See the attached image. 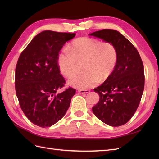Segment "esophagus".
<instances>
[{
    "label": "esophagus",
    "mask_w": 159,
    "mask_h": 159,
    "mask_svg": "<svg viewBox=\"0 0 159 159\" xmlns=\"http://www.w3.org/2000/svg\"><path fill=\"white\" fill-rule=\"evenodd\" d=\"M78 92L80 93H82V94H84V93H89V90H88V89H79L78 90Z\"/></svg>",
    "instance_id": "34e87169"
}]
</instances>
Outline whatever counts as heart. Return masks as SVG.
Instances as JSON below:
<instances>
[{"mask_svg":"<svg viewBox=\"0 0 159 159\" xmlns=\"http://www.w3.org/2000/svg\"><path fill=\"white\" fill-rule=\"evenodd\" d=\"M117 51L110 42L95 38L83 37L74 40L68 50L62 51L57 57V64L61 74L69 77L76 69L77 62L85 61V74H75L68 79L71 87L86 89L94 87L100 81L109 78L117 63Z\"/></svg>","mask_w":159,"mask_h":159,"instance_id":"obj_1","label":"heart"}]
</instances>
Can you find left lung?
Wrapping results in <instances>:
<instances>
[{"label": "left lung", "mask_w": 159, "mask_h": 159, "mask_svg": "<svg viewBox=\"0 0 159 159\" xmlns=\"http://www.w3.org/2000/svg\"><path fill=\"white\" fill-rule=\"evenodd\" d=\"M89 35L111 43L118 56L113 74L94 89L99 101L92 111L109 126L123 125L135 113L143 93L145 75L141 56L135 47L117 30L103 29Z\"/></svg>", "instance_id": "1"}]
</instances>
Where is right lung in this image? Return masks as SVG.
I'll list each match as a JSON object with an SVG mask.
<instances>
[{
	"label": "right lung",
	"mask_w": 159,
	"mask_h": 159,
	"mask_svg": "<svg viewBox=\"0 0 159 159\" xmlns=\"http://www.w3.org/2000/svg\"><path fill=\"white\" fill-rule=\"evenodd\" d=\"M75 33L45 30L21 53L15 71L17 98L24 113L37 126H52L64 116L75 89L57 93L65 84L57 64L62 47Z\"/></svg>",
	"instance_id": "obj_1"
}]
</instances>
